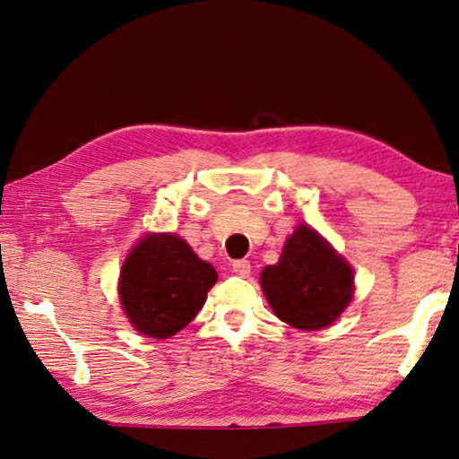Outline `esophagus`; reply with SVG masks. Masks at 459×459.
<instances>
[{
	"label": "esophagus",
	"instance_id": "1",
	"mask_svg": "<svg viewBox=\"0 0 459 459\" xmlns=\"http://www.w3.org/2000/svg\"><path fill=\"white\" fill-rule=\"evenodd\" d=\"M232 272H235L237 275H241V278H247V275L251 273V264L247 259H238L232 264Z\"/></svg>",
	"mask_w": 459,
	"mask_h": 459
}]
</instances>
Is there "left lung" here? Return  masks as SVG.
I'll use <instances>...</instances> for the list:
<instances>
[{"label": "left lung", "mask_w": 459, "mask_h": 459, "mask_svg": "<svg viewBox=\"0 0 459 459\" xmlns=\"http://www.w3.org/2000/svg\"><path fill=\"white\" fill-rule=\"evenodd\" d=\"M259 280L275 316L304 331L337 321L353 298L351 265L308 224L292 232L278 264L267 265Z\"/></svg>", "instance_id": "left-lung-1"}]
</instances>
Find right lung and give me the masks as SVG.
<instances>
[{"label": "right lung", "mask_w": 459, "mask_h": 459, "mask_svg": "<svg viewBox=\"0 0 459 459\" xmlns=\"http://www.w3.org/2000/svg\"><path fill=\"white\" fill-rule=\"evenodd\" d=\"M216 280V269L181 237L147 235L122 265L118 294L138 333L167 339L194 321Z\"/></svg>", "instance_id": "1"}]
</instances>
